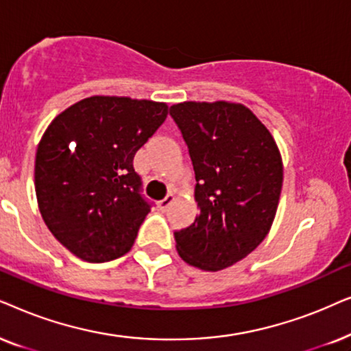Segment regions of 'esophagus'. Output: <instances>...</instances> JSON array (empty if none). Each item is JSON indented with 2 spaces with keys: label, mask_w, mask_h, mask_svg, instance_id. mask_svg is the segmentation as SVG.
Instances as JSON below:
<instances>
[{
  "label": "esophagus",
  "mask_w": 351,
  "mask_h": 351,
  "mask_svg": "<svg viewBox=\"0 0 351 351\" xmlns=\"http://www.w3.org/2000/svg\"><path fill=\"white\" fill-rule=\"evenodd\" d=\"M173 200H175V194L168 193L165 195V199H162L160 202H158V207H160V210H168V207L173 204Z\"/></svg>",
  "instance_id": "34e87169"
}]
</instances>
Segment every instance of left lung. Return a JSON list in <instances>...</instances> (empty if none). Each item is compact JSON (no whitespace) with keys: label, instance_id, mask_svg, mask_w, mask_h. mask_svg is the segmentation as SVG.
Masks as SVG:
<instances>
[{"label":"left lung","instance_id":"left-lung-1","mask_svg":"<svg viewBox=\"0 0 351 351\" xmlns=\"http://www.w3.org/2000/svg\"><path fill=\"white\" fill-rule=\"evenodd\" d=\"M170 115L195 173V221L175 231L186 263L219 271L245 258L271 230L282 189V158L268 128L236 102H180Z\"/></svg>","mask_w":351,"mask_h":351}]
</instances>
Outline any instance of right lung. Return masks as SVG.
Here are the masks:
<instances>
[{
	"mask_svg": "<svg viewBox=\"0 0 351 351\" xmlns=\"http://www.w3.org/2000/svg\"><path fill=\"white\" fill-rule=\"evenodd\" d=\"M165 102L91 96L56 117L35 157V191L48 230L78 258L130 252L151 212L134 154L165 121Z\"/></svg>",
	"mask_w": 351,
	"mask_h": 351,
	"instance_id": "1",
	"label": "right lung"
}]
</instances>
